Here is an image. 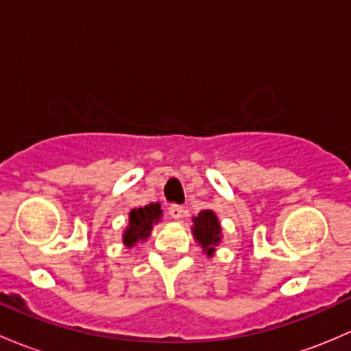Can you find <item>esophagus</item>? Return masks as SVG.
I'll return each instance as SVG.
<instances>
[{"instance_id": "1", "label": "esophagus", "mask_w": 351, "mask_h": 351, "mask_svg": "<svg viewBox=\"0 0 351 351\" xmlns=\"http://www.w3.org/2000/svg\"><path fill=\"white\" fill-rule=\"evenodd\" d=\"M169 215H171L174 219H180L184 216V208L179 204H172L171 208H169Z\"/></svg>"}]
</instances>
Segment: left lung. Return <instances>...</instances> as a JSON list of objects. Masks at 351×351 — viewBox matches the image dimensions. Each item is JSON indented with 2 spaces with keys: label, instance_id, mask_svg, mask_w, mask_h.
Wrapping results in <instances>:
<instances>
[{
  "label": "left lung",
  "instance_id": "left-lung-1",
  "mask_svg": "<svg viewBox=\"0 0 351 351\" xmlns=\"http://www.w3.org/2000/svg\"><path fill=\"white\" fill-rule=\"evenodd\" d=\"M193 233L197 243H201L202 250L211 256L215 252V245H218L221 240V226L215 213L209 209L201 211L197 218H194Z\"/></svg>",
  "mask_w": 351,
  "mask_h": 351
}]
</instances>
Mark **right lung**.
<instances>
[{
    "label": "right lung",
    "instance_id": "1",
    "mask_svg": "<svg viewBox=\"0 0 351 351\" xmlns=\"http://www.w3.org/2000/svg\"><path fill=\"white\" fill-rule=\"evenodd\" d=\"M160 216L162 211L158 202L157 204L145 206V208L132 209L130 211V225L125 230V234H123V243L130 248L138 240L149 238L152 226H154V223H157L160 219Z\"/></svg>",
    "mask_w": 351,
    "mask_h": 351
}]
</instances>
